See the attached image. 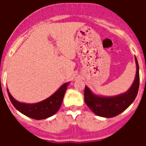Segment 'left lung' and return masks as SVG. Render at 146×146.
<instances>
[{"label": "left lung", "mask_w": 146, "mask_h": 146, "mask_svg": "<svg viewBox=\"0 0 146 146\" xmlns=\"http://www.w3.org/2000/svg\"><path fill=\"white\" fill-rule=\"evenodd\" d=\"M136 75L133 84L125 93L115 97H100L92 93L88 87H85L84 99L86 104L96 115L103 117H113L125 111L133 102L139 87V64L136 59Z\"/></svg>", "instance_id": "obj_1"}]
</instances>
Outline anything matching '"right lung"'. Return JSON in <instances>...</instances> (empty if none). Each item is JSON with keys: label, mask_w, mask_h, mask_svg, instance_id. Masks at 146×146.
I'll list each match as a JSON object with an SVG mask.
<instances>
[{"label": "right lung", "mask_w": 146, "mask_h": 146, "mask_svg": "<svg viewBox=\"0 0 146 146\" xmlns=\"http://www.w3.org/2000/svg\"><path fill=\"white\" fill-rule=\"evenodd\" d=\"M67 86L68 83H65L48 98L36 104H25L17 102L10 95L8 89L7 92L10 102L19 112L35 120H42L51 117L58 111L61 106Z\"/></svg>", "instance_id": "right-lung-1"}]
</instances>
